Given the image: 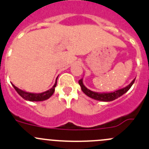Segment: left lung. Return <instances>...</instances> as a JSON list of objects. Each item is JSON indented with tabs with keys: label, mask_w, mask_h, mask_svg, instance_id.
<instances>
[{
	"label": "left lung",
	"mask_w": 149,
	"mask_h": 149,
	"mask_svg": "<svg viewBox=\"0 0 149 149\" xmlns=\"http://www.w3.org/2000/svg\"><path fill=\"white\" fill-rule=\"evenodd\" d=\"M135 79H134L133 81H132L128 86H127L126 87L123 88V89H119V90H116L113 92H110V93H97V92H95L89 90V89H88L84 85L82 79H80V80L79 81V84L81 86V90L83 91L84 93L86 94V95H87V96H89V97L93 98V99L97 100L108 102V101L114 100L117 99L118 97H121L122 95H123L125 93H126V92L130 89L131 86H132V84H133L134 82H135Z\"/></svg>",
	"instance_id": "1"
}]
</instances>
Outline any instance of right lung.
I'll use <instances>...</instances> for the list:
<instances>
[{"label": "right lung", "mask_w": 149, "mask_h": 149, "mask_svg": "<svg viewBox=\"0 0 149 149\" xmlns=\"http://www.w3.org/2000/svg\"><path fill=\"white\" fill-rule=\"evenodd\" d=\"M12 85L13 86H14V89H15V90L17 92V93H18L22 97L24 98V100H27L29 101H43L49 98L50 97L53 95V93L54 92V89H55V86L56 85H57V80H56L55 84H54V85L52 86V89L47 91V92L38 94L30 93V92H24V91L21 90L20 89H18V88H17V86H14V84Z\"/></svg>", "instance_id": "right-lung-1"}]
</instances>
